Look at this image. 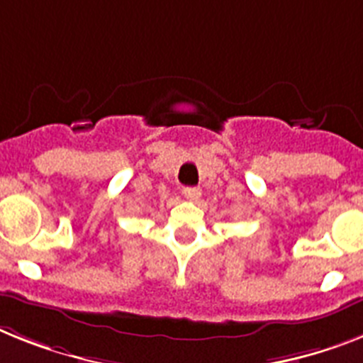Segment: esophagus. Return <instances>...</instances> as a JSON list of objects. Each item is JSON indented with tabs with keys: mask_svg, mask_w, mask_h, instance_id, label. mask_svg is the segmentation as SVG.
<instances>
[{
	"mask_svg": "<svg viewBox=\"0 0 363 363\" xmlns=\"http://www.w3.org/2000/svg\"><path fill=\"white\" fill-rule=\"evenodd\" d=\"M182 196L186 197V199H190V201H197L201 197V190H199V188L186 186V188H182Z\"/></svg>",
	"mask_w": 363,
	"mask_h": 363,
	"instance_id": "obj_1",
	"label": "esophagus"
}]
</instances>
